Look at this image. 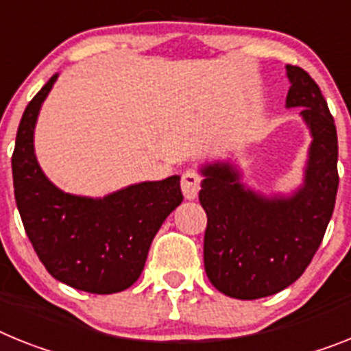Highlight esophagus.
Segmentation results:
<instances>
[{
    "instance_id": "obj_1",
    "label": "esophagus",
    "mask_w": 351,
    "mask_h": 351,
    "mask_svg": "<svg viewBox=\"0 0 351 351\" xmlns=\"http://www.w3.org/2000/svg\"><path fill=\"white\" fill-rule=\"evenodd\" d=\"M182 193L185 199H196L199 193V176L194 171H185L182 175Z\"/></svg>"
}]
</instances>
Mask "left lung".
<instances>
[{"instance_id": "1", "label": "left lung", "mask_w": 351, "mask_h": 351, "mask_svg": "<svg viewBox=\"0 0 351 351\" xmlns=\"http://www.w3.org/2000/svg\"><path fill=\"white\" fill-rule=\"evenodd\" d=\"M287 108H302L311 144L302 184L291 193H262L243 182L239 162H205L199 203L207 212L203 261L210 284L237 300L289 287L319 248L335 205L337 132L319 87L298 66H285Z\"/></svg>"}]
</instances>
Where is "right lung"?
Masks as SVG:
<instances>
[{
  "label": "right lung",
  "instance_id": "add662e5",
  "mask_svg": "<svg viewBox=\"0 0 351 351\" xmlns=\"http://www.w3.org/2000/svg\"><path fill=\"white\" fill-rule=\"evenodd\" d=\"M51 76L17 128L12 175L26 235L53 278L78 291L112 294L137 282L158 228L182 203L180 176L139 182L99 198L58 189L35 155V125Z\"/></svg>",
  "mask_w": 351,
  "mask_h": 351
}]
</instances>
